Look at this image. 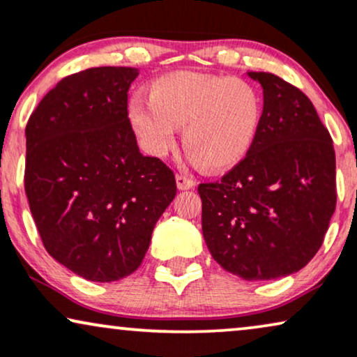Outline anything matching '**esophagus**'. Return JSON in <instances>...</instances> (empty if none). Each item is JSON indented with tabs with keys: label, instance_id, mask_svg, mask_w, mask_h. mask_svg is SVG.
<instances>
[{
	"label": "esophagus",
	"instance_id": "obj_1",
	"mask_svg": "<svg viewBox=\"0 0 357 357\" xmlns=\"http://www.w3.org/2000/svg\"><path fill=\"white\" fill-rule=\"evenodd\" d=\"M175 182H177L178 190H190L195 187V182H193L192 178L185 177V175H177V177H175Z\"/></svg>",
	"mask_w": 357,
	"mask_h": 357
}]
</instances>
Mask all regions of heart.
Listing matches in <instances>:
<instances>
[{
  "label": "heart",
  "instance_id": "heart-1",
  "mask_svg": "<svg viewBox=\"0 0 357 357\" xmlns=\"http://www.w3.org/2000/svg\"><path fill=\"white\" fill-rule=\"evenodd\" d=\"M264 101L251 82L236 77L177 70L152 82L149 98L134 96L128 118L139 142L164 155L182 128V144L206 170H228L251 151Z\"/></svg>",
  "mask_w": 357,
  "mask_h": 357
}]
</instances>
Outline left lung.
<instances>
[{
  "instance_id": "obj_1",
  "label": "left lung",
  "mask_w": 357,
  "mask_h": 357,
  "mask_svg": "<svg viewBox=\"0 0 357 357\" xmlns=\"http://www.w3.org/2000/svg\"><path fill=\"white\" fill-rule=\"evenodd\" d=\"M261 83L262 121L243 160L200 183L203 238L213 259L244 280L295 274L321 248L336 208V157L308 96L274 73Z\"/></svg>"
}]
</instances>
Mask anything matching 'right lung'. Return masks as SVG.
Returning a JSON list of instances; mask_svg holds the SVG:
<instances>
[{"label": "right lung", "instance_id": "add662e5", "mask_svg": "<svg viewBox=\"0 0 357 357\" xmlns=\"http://www.w3.org/2000/svg\"><path fill=\"white\" fill-rule=\"evenodd\" d=\"M132 67L60 80L26 126V195L44 248L73 274L114 282L141 266L174 172L137 147L128 118Z\"/></svg>", "mask_w": 357, "mask_h": 357}]
</instances>
